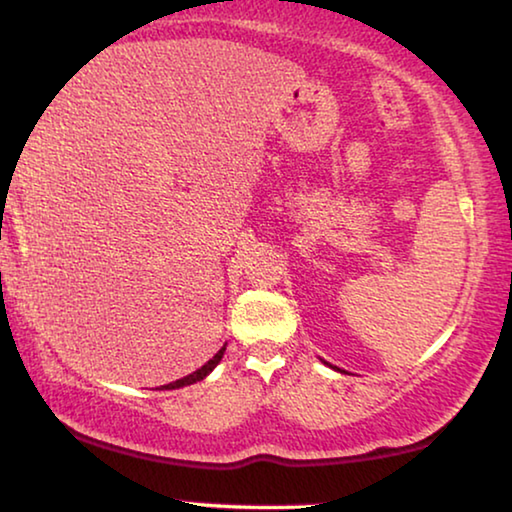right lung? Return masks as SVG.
Listing matches in <instances>:
<instances>
[{
	"mask_svg": "<svg viewBox=\"0 0 512 512\" xmlns=\"http://www.w3.org/2000/svg\"><path fill=\"white\" fill-rule=\"evenodd\" d=\"M223 354H225V347L220 349V352L211 358V361H207L202 365L200 370H195L193 375H188V377H183V379H177V381H172V384H167V386H163V388H167V391H172V388H181V386H188V384H195V381H202L204 377L209 375V372L216 368V365L220 363V358H223Z\"/></svg>",
	"mask_w": 512,
	"mask_h": 512,
	"instance_id": "add662e5",
	"label": "right lung"
}]
</instances>
